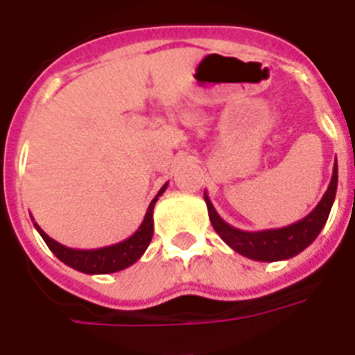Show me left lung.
Masks as SVG:
<instances>
[{"mask_svg":"<svg viewBox=\"0 0 355 355\" xmlns=\"http://www.w3.org/2000/svg\"><path fill=\"white\" fill-rule=\"evenodd\" d=\"M337 159L334 164V175L326 193L320 199L311 214L304 220L296 221L292 225L281 227V229H266V231H240L236 227L229 225L220 214L216 212L212 201L205 193L207 201L208 218L212 221L214 231L220 234L223 242L240 255L261 262L286 261L291 257H296L305 248H309L315 242V238L320 234L322 227L326 225L328 216L334 207L335 193H337Z\"/></svg>","mask_w":355,"mask_h":355,"instance_id":"left-lung-1","label":"left lung"}]
</instances>
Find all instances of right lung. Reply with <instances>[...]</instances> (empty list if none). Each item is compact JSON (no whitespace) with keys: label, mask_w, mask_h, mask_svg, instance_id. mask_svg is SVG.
I'll return each instance as SVG.
<instances>
[{"label":"right lung","mask_w":355,"mask_h":355,"mask_svg":"<svg viewBox=\"0 0 355 355\" xmlns=\"http://www.w3.org/2000/svg\"><path fill=\"white\" fill-rule=\"evenodd\" d=\"M167 184L162 186L158 191V196L154 197L150 205L147 208V214L143 218L139 229L132 234L130 238L123 240V242L113 243V245H105V248H98V250H74V248H67L63 243L55 242L53 238H50L37 223H33L35 229L39 231L46 245L50 248L51 253L58 257L59 261L64 262L67 266L74 268L78 272L83 274H115L121 272L124 268L132 266L135 261H139V257L145 253L148 248V243L153 240L154 234V220L153 210L154 205L158 201V197L166 191Z\"/></svg>","instance_id":"obj_1"}]
</instances>
